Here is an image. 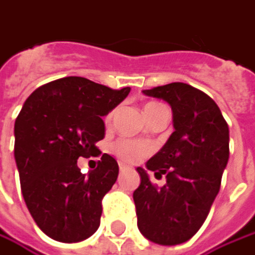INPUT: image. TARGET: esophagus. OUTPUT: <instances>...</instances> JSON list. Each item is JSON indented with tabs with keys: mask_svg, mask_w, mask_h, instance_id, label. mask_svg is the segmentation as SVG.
I'll use <instances>...</instances> for the list:
<instances>
[{
	"mask_svg": "<svg viewBox=\"0 0 255 255\" xmlns=\"http://www.w3.org/2000/svg\"><path fill=\"white\" fill-rule=\"evenodd\" d=\"M127 169L128 166H126L124 163H120V170H121V172H124V170H127Z\"/></svg>",
	"mask_w": 255,
	"mask_h": 255,
	"instance_id": "1",
	"label": "esophagus"
}]
</instances>
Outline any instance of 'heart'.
<instances>
[{
  "instance_id": "b5f03b06",
  "label": "heart",
  "mask_w": 255,
  "mask_h": 255,
  "mask_svg": "<svg viewBox=\"0 0 255 255\" xmlns=\"http://www.w3.org/2000/svg\"><path fill=\"white\" fill-rule=\"evenodd\" d=\"M161 104L157 102H148L144 108V111L153 110L156 107H160ZM113 118V113H110L105 117V123H110ZM111 151L117 157L124 163H137L153 151V145L147 141H137V140H128V138H120L111 145Z\"/></svg>"
}]
</instances>
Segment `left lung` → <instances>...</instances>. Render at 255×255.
<instances>
[{
    "label": "left lung",
    "instance_id": "left-lung-1",
    "mask_svg": "<svg viewBox=\"0 0 255 255\" xmlns=\"http://www.w3.org/2000/svg\"><path fill=\"white\" fill-rule=\"evenodd\" d=\"M142 92L170 104L174 131L145 164L156 177L166 176L164 186L151 183L137 167L141 177L132 195L137 225L147 240L176 246L199 231L211 211L230 157V129L215 101L187 83Z\"/></svg>",
    "mask_w": 255,
    "mask_h": 255
}]
</instances>
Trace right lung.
<instances>
[{
    "label": "right lung",
    "instance_id": "1",
    "mask_svg": "<svg viewBox=\"0 0 255 255\" xmlns=\"http://www.w3.org/2000/svg\"><path fill=\"white\" fill-rule=\"evenodd\" d=\"M129 94L81 76L41 85L14 126V157L24 202L37 227L60 243H79L97 231L102 199L118 177V163L102 154L83 174L78 158L99 153L105 137L102 117ZM99 156V154H97Z\"/></svg>",
    "mask_w": 255,
    "mask_h": 255
}]
</instances>
